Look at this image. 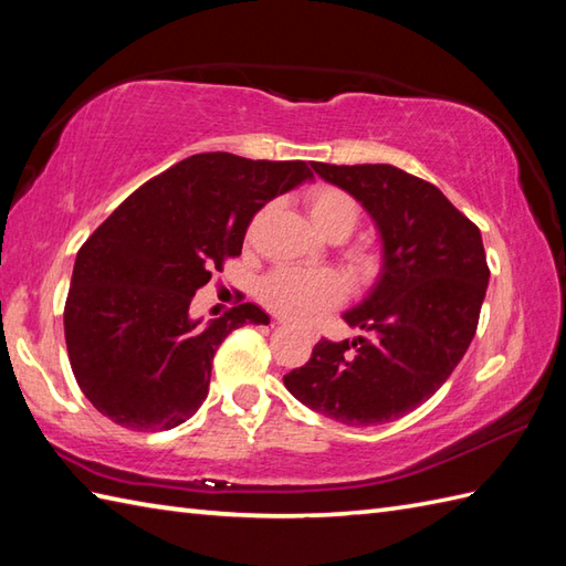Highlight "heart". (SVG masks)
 I'll list each match as a JSON object with an SVG mask.
<instances>
[{
    "label": "heart",
    "instance_id": "b5f03b06",
    "mask_svg": "<svg viewBox=\"0 0 566 566\" xmlns=\"http://www.w3.org/2000/svg\"><path fill=\"white\" fill-rule=\"evenodd\" d=\"M307 212L312 224L334 242L346 240L360 220L356 198L336 186L312 188L307 193ZM348 256L360 271H370L378 261L370 247H354ZM259 297L263 305L285 319L315 322L324 312L344 303L346 281L332 269L283 266L261 281Z\"/></svg>",
    "mask_w": 566,
    "mask_h": 566
}]
</instances>
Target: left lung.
I'll use <instances>...</instances> for the list:
<instances>
[{"label": "left lung", "mask_w": 566, "mask_h": 566, "mask_svg": "<svg viewBox=\"0 0 566 566\" xmlns=\"http://www.w3.org/2000/svg\"><path fill=\"white\" fill-rule=\"evenodd\" d=\"M312 169L368 210L382 269L368 297L344 312L368 336L322 338L283 382L346 426L395 421L436 395L472 344L489 285L482 234L433 184L392 165Z\"/></svg>", "instance_id": "left-lung-1"}]
</instances>
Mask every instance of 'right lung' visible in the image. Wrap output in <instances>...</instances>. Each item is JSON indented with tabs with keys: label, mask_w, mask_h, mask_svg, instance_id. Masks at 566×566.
Masks as SVG:
<instances>
[{
	"label": "right lung",
	"mask_w": 566,
	"mask_h": 566,
	"mask_svg": "<svg viewBox=\"0 0 566 566\" xmlns=\"http://www.w3.org/2000/svg\"><path fill=\"white\" fill-rule=\"evenodd\" d=\"M312 179L300 159L193 155L130 193L77 251L65 303L74 378L92 405L133 431H169L208 397L212 356L230 332L269 324L242 303L193 319L191 300L242 254L251 218Z\"/></svg>",
	"instance_id": "obj_1"
}]
</instances>
